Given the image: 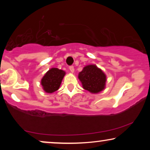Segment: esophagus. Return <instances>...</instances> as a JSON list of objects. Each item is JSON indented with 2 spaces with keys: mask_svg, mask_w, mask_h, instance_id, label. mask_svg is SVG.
<instances>
[{
  "mask_svg": "<svg viewBox=\"0 0 150 150\" xmlns=\"http://www.w3.org/2000/svg\"><path fill=\"white\" fill-rule=\"evenodd\" d=\"M69 69L71 73H74V66H70L69 67Z\"/></svg>",
  "mask_w": 150,
  "mask_h": 150,
  "instance_id": "esophagus-1",
  "label": "esophagus"
}]
</instances>
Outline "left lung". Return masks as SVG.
<instances>
[{"instance_id": "1", "label": "left lung", "mask_w": 150, "mask_h": 150, "mask_svg": "<svg viewBox=\"0 0 150 150\" xmlns=\"http://www.w3.org/2000/svg\"><path fill=\"white\" fill-rule=\"evenodd\" d=\"M79 79L83 87L91 93H98L105 88L106 76L101 69L96 65L84 67L79 74Z\"/></svg>"}]
</instances>
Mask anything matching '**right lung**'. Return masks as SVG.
<instances>
[{"label":"right lung","mask_w":150,"mask_h":150,"mask_svg":"<svg viewBox=\"0 0 150 150\" xmlns=\"http://www.w3.org/2000/svg\"><path fill=\"white\" fill-rule=\"evenodd\" d=\"M65 75V71L58 68L53 67L49 69L41 81V85L44 91L52 93L58 90Z\"/></svg>","instance_id":"1"}]
</instances>
